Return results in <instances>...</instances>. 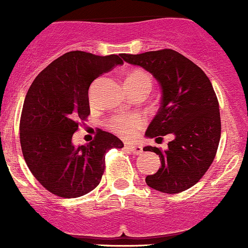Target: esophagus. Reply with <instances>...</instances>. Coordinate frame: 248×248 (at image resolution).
I'll list each match as a JSON object with an SVG mask.
<instances>
[{"label":"esophagus","mask_w":248,"mask_h":248,"mask_svg":"<svg viewBox=\"0 0 248 248\" xmlns=\"http://www.w3.org/2000/svg\"><path fill=\"white\" fill-rule=\"evenodd\" d=\"M125 148L127 149L129 152H131V153L136 154V155H139V154H142V152H143V148H142L141 144H125Z\"/></svg>","instance_id":"1"}]
</instances>
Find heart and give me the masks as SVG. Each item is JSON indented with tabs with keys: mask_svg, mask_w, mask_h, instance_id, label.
<instances>
[{
	"mask_svg": "<svg viewBox=\"0 0 248 248\" xmlns=\"http://www.w3.org/2000/svg\"><path fill=\"white\" fill-rule=\"evenodd\" d=\"M125 83H129L132 85H139V87H144L147 89H151L152 87V77L149 73L146 71L136 70L129 73V76L125 79ZM143 124L140 117L131 116V117H118L113 121V129L118 131L119 134L124 135V136H131L136 129H139L141 125Z\"/></svg>",
	"mask_w": 248,
	"mask_h": 248,
	"instance_id": "1",
	"label": "heart"
}]
</instances>
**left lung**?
<instances>
[{
    "label": "left lung",
    "mask_w": 248,
    "mask_h": 248,
    "mask_svg": "<svg viewBox=\"0 0 248 248\" xmlns=\"http://www.w3.org/2000/svg\"><path fill=\"white\" fill-rule=\"evenodd\" d=\"M122 58L148 71L160 85V107L146 137L173 136L165 151L143 148L158 154L161 163L154 175L146 177L147 186L168 194L187 190L205 175L219 143V105L212 84L199 66L172 49L122 54Z\"/></svg>",
    "instance_id": "1"
}]
</instances>
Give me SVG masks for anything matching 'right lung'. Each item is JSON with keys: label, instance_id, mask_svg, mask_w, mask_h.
I'll use <instances>...</instances> for the list:
<instances>
[{"label": "right lung", "instance_id": "1", "mask_svg": "<svg viewBox=\"0 0 248 248\" xmlns=\"http://www.w3.org/2000/svg\"><path fill=\"white\" fill-rule=\"evenodd\" d=\"M121 58L68 51L42 71L26 94L20 119L24 159L36 180L58 197L78 198L92 192L101 181L107 151L124 146L102 130L84 146L72 142L78 121L90 113V84L123 65Z\"/></svg>", "mask_w": 248, "mask_h": 248}]
</instances>
